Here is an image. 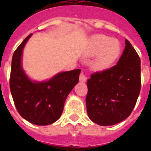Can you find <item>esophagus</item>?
<instances>
[{
    "mask_svg": "<svg viewBox=\"0 0 151 151\" xmlns=\"http://www.w3.org/2000/svg\"><path fill=\"white\" fill-rule=\"evenodd\" d=\"M79 79H80L81 82H85L87 81V77L85 75V73L84 72H81L80 74V77H79Z\"/></svg>",
    "mask_w": 151,
    "mask_h": 151,
    "instance_id": "esophagus-1",
    "label": "esophagus"
}]
</instances>
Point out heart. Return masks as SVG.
<instances>
[{
  "mask_svg": "<svg viewBox=\"0 0 151 151\" xmlns=\"http://www.w3.org/2000/svg\"><path fill=\"white\" fill-rule=\"evenodd\" d=\"M122 52V46L117 39L103 34H97L90 39L85 55L92 56L96 55L92 63V68L103 70L109 68L118 59Z\"/></svg>",
  "mask_w": 151,
  "mask_h": 151,
  "instance_id": "obj_1",
  "label": "heart"
}]
</instances>
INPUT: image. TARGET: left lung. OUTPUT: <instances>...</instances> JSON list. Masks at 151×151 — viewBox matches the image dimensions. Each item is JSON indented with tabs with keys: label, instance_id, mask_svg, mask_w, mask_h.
<instances>
[{
	"label": "left lung",
	"instance_id": "8db88e82",
	"mask_svg": "<svg viewBox=\"0 0 151 151\" xmlns=\"http://www.w3.org/2000/svg\"><path fill=\"white\" fill-rule=\"evenodd\" d=\"M140 58L125 40L115 66L93 73L88 80V115L99 125H113L131 114L141 88Z\"/></svg>",
	"mask_w": 151,
	"mask_h": 151
}]
</instances>
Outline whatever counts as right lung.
<instances>
[{"instance_id":"1","label":"right lung","mask_w":151,"mask_h":151,"mask_svg":"<svg viewBox=\"0 0 151 151\" xmlns=\"http://www.w3.org/2000/svg\"><path fill=\"white\" fill-rule=\"evenodd\" d=\"M31 35L25 38L13 54L11 93L18 112L24 119L37 125H48L61 116L66 97L78 83L81 70L59 73L45 82L31 81L21 66L22 49Z\"/></svg>"}]
</instances>
